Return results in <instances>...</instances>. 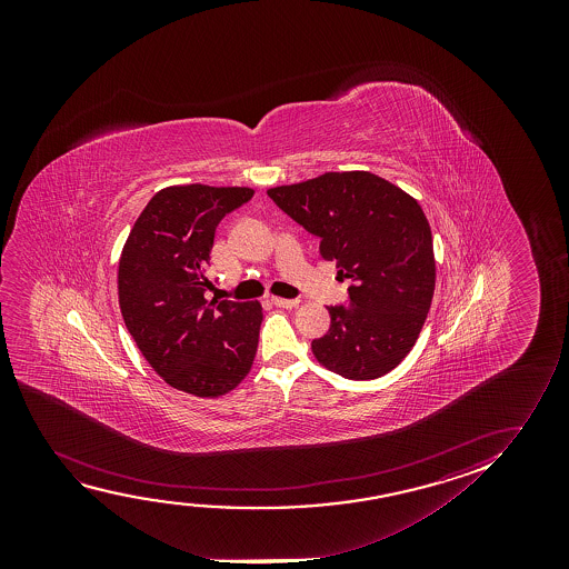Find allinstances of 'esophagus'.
<instances>
[{"mask_svg":"<svg viewBox=\"0 0 569 569\" xmlns=\"http://www.w3.org/2000/svg\"><path fill=\"white\" fill-rule=\"evenodd\" d=\"M272 303L281 309H293L299 303V299H283V297H272Z\"/></svg>","mask_w":569,"mask_h":569,"instance_id":"34e87169","label":"esophagus"}]
</instances>
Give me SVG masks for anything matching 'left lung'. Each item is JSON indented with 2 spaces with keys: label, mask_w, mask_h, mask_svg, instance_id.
I'll return each instance as SVG.
<instances>
[{
  "label": "left lung",
  "mask_w": 569,
  "mask_h": 569,
  "mask_svg": "<svg viewBox=\"0 0 569 569\" xmlns=\"http://www.w3.org/2000/svg\"><path fill=\"white\" fill-rule=\"evenodd\" d=\"M289 218L320 239V257L351 280L350 305L328 307L312 340L320 366L351 381L389 373L410 353L436 289L428 218L402 188L373 172H325L268 190Z\"/></svg>",
  "instance_id": "obj_1"
}]
</instances>
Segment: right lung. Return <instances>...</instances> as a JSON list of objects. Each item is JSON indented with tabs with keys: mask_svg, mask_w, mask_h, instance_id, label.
Masks as SVG:
<instances>
[{
	"mask_svg": "<svg viewBox=\"0 0 569 569\" xmlns=\"http://www.w3.org/2000/svg\"><path fill=\"white\" fill-rule=\"evenodd\" d=\"M252 194L247 187L163 188L120 254L118 303L128 332L167 385L194 397L227 395L257 356L262 305L203 297L216 227Z\"/></svg>",
	"mask_w": 569,
	"mask_h": 569,
	"instance_id": "obj_1",
	"label": "right lung"
}]
</instances>
